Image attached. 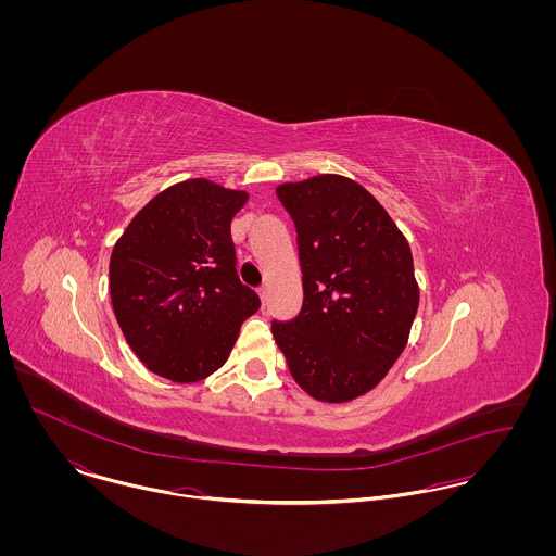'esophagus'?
I'll list each match as a JSON object with an SVG mask.
<instances>
[{"mask_svg": "<svg viewBox=\"0 0 556 556\" xmlns=\"http://www.w3.org/2000/svg\"><path fill=\"white\" fill-rule=\"evenodd\" d=\"M258 298L265 302V298H267V287H265V285L258 287Z\"/></svg>", "mask_w": 556, "mask_h": 556, "instance_id": "34e87169", "label": "esophagus"}]
</instances>
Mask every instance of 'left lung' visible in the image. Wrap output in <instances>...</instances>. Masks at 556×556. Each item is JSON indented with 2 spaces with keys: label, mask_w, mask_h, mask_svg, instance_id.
I'll use <instances>...</instances> for the list:
<instances>
[{
  "label": "left lung",
  "mask_w": 556,
  "mask_h": 556,
  "mask_svg": "<svg viewBox=\"0 0 556 556\" xmlns=\"http://www.w3.org/2000/svg\"><path fill=\"white\" fill-rule=\"evenodd\" d=\"M298 231L304 304L271 323L295 383L320 402L377 388L396 364L419 306L410 245L357 181L323 173L276 188Z\"/></svg>",
  "instance_id": "left-lung-1"
}]
</instances>
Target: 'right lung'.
Segmentation results:
<instances>
[{
    "instance_id": "obj_1",
    "label": "right lung",
    "mask_w": 556,
    "mask_h": 556,
    "mask_svg": "<svg viewBox=\"0 0 556 556\" xmlns=\"http://www.w3.org/2000/svg\"><path fill=\"white\" fill-rule=\"evenodd\" d=\"M245 201V190L186 179L159 192L115 241L113 313L154 375L175 383L207 379L258 311V295L239 282L231 239Z\"/></svg>"
}]
</instances>
